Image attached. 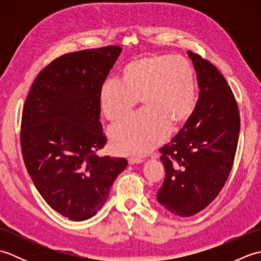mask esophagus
<instances>
[{
    "mask_svg": "<svg viewBox=\"0 0 261 261\" xmlns=\"http://www.w3.org/2000/svg\"><path fill=\"white\" fill-rule=\"evenodd\" d=\"M127 163H129L130 165L141 164V163H143V159H141V158H138V157H130L129 159H127Z\"/></svg>",
    "mask_w": 261,
    "mask_h": 261,
    "instance_id": "esophagus-1",
    "label": "esophagus"
}]
</instances>
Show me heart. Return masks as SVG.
Wrapping results in <instances>:
<instances>
[{
    "instance_id": "heart-1",
    "label": "heart",
    "mask_w": 261,
    "mask_h": 261,
    "mask_svg": "<svg viewBox=\"0 0 261 261\" xmlns=\"http://www.w3.org/2000/svg\"><path fill=\"white\" fill-rule=\"evenodd\" d=\"M143 111L110 130L113 150L121 154H142L158 146L169 125L181 126L191 119L197 101L196 75L184 57L151 53L123 66L121 83L105 81L98 101L104 118L118 122L136 108Z\"/></svg>"
}]
</instances>
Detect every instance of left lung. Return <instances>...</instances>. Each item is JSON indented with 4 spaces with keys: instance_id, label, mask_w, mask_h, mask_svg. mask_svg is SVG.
Wrapping results in <instances>:
<instances>
[{
    "instance_id": "left-lung-1",
    "label": "left lung",
    "mask_w": 261,
    "mask_h": 261,
    "mask_svg": "<svg viewBox=\"0 0 261 261\" xmlns=\"http://www.w3.org/2000/svg\"><path fill=\"white\" fill-rule=\"evenodd\" d=\"M187 54L197 74L198 101L191 119L159 149L166 175L157 194L165 208L182 218L201 212L222 191L240 132L239 108L223 75L210 60Z\"/></svg>"
}]
</instances>
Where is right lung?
Here are the masks:
<instances>
[{
    "instance_id": "1",
    "label": "right lung",
    "mask_w": 261,
    "mask_h": 261,
    "mask_svg": "<svg viewBox=\"0 0 261 261\" xmlns=\"http://www.w3.org/2000/svg\"><path fill=\"white\" fill-rule=\"evenodd\" d=\"M119 46L69 53L36 77L22 110L20 143L25 168L49 206L84 221L107 202L125 158L99 157L107 143L98 93Z\"/></svg>"
}]
</instances>
